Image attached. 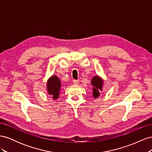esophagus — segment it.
<instances>
[{
	"label": "esophagus",
	"instance_id": "1",
	"mask_svg": "<svg viewBox=\"0 0 152 152\" xmlns=\"http://www.w3.org/2000/svg\"><path fill=\"white\" fill-rule=\"evenodd\" d=\"M73 82L74 84H79V81L78 80H73Z\"/></svg>",
	"mask_w": 152,
	"mask_h": 152
}]
</instances>
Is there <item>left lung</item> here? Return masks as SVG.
<instances>
[{"instance_id": "left-lung-1", "label": "left lung", "mask_w": 152, "mask_h": 152, "mask_svg": "<svg viewBox=\"0 0 152 152\" xmlns=\"http://www.w3.org/2000/svg\"><path fill=\"white\" fill-rule=\"evenodd\" d=\"M91 84L94 86L93 96L94 98H98L100 94L99 92L102 90L103 81L98 76H95L92 79Z\"/></svg>"}]
</instances>
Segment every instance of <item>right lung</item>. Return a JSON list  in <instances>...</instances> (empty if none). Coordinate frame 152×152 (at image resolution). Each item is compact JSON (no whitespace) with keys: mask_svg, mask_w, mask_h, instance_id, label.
I'll list each match as a JSON object with an SVG mask.
<instances>
[{"mask_svg":"<svg viewBox=\"0 0 152 152\" xmlns=\"http://www.w3.org/2000/svg\"><path fill=\"white\" fill-rule=\"evenodd\" d=\"M60 87L61 82L58 77L54 75L49 79L48 83V90L49 95H52L53 99L58 98Z\"/></svg>","mask_w":152,"mask_h":152,"instance_id":"1","label":"right lung"}]
</instances>
